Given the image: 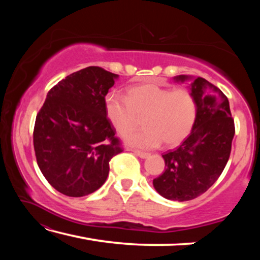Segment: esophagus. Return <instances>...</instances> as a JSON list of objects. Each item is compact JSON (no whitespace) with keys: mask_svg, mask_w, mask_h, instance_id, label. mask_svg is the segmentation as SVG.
I'll use <instances>...</instances> for the list:
<instances>
[{"mask_svg":"<svg viewBox=\"0 0 260 260\" xmlns=\"http://www.w3.org/2000/svg\"><path fill=\"white\" fill-rule=\"evenodd\" d=\"M134 153L136 156H139L140 158H143V159H144V158H148L149 156H150L147 152H142V151H138V150H134Z\"/></svg>","mask_w":260,"mask_h":260,"instance_id":"obj_1","label":"esophagus"}]
</instances>
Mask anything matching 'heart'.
<instances>
[{"label": "heart", "instance_id": "b5f03b06", "mask_svg": "<svg viewBox=\"0 0 260 260\" xmlns=\"http://www.w3.org/2000/svg\"><path fill=\"white\" fill-rule=\"evenodd\" d=\"M109 121L119 134H125L145 116L142 131L130 132L125 142L139 149L177 146L187 138L195 125L197 103L188 89H171L158 83H144L132 87L127 98L109 93L104 100Z\"/></svg>", "mask_w": 260, "mask_h": 260}]
</instances>
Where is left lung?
Wrapping results in <instances>:
<instances>
[{
    "label": "left lung",
    "instance_id": "left-lung-1",
    "mask_svg": "<svg viewBox=\"0 0 260 260\" xmlns=\"http://www.w3.org/2000/svg\"><path fill=\"white\" fill-rule=\"evenodd\" d=\"M174 81H190L197 103L195 125L181 146L162 155L165 171L153 179L157 192L171 201H190L217 181L228 161L235 134L226 95L204 78L177 76Z\"/></svg>",
    "mask_w": 260,
    "mask_h": 260
}]
</instances>
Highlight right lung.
Masks as SVG:
<instances>
[{
  "instance_id": "1",
  "label": "right lung",
  "mask_w": 260,
  "mask_h": 260,
  "mask_svg": "<svg viewBox=\"0 0 260 260\" xmlns=\"http://www.w3.org/2000/svg\"><path fill=\"white\" fill-rule=\"evenodd\" d=\"M118 74L88 67L48 91L37 114L33 143L43 177L57 191L82 197L103 186L109 162L122 151L104 110Z\"/></svg>"
}]
</instances>
